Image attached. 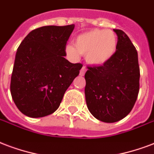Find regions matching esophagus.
Segmentation results:
<instances>
[{
  "label": "esophagus",
  "instance_id": "obj_1",
  "mask_svg": "<svg viewBox=\"0 0 154 154\" xmlns=\"http://www.w3.org/2000/svg\"><path fill=\"white\" fill-rule=\"evenodd\" d=\"M86 70H87L86 68L84 67V66H83V67H82L81 70H80V72H79V75H81V76L84 75V74H85V72H86Z\"/></svg>",
  "mask_w": 154,
  "mask_h": 154
}]
</instances>
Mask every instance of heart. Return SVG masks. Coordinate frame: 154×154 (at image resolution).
I'll list each match as a JSON object with an SVG mask.
<instances>
[{
    "label": "heart",
    "mask_w": 154,
    "mask_h": 154,
    "mask_svg": "<svg viewBox=\"0 0 154 154\" xmlns=\"http://www.w3.org/2000/svg\"><path fill=\"white\" fill-rule=\"evenodd\" d=\"M117 42L116 35L110 30L94 29L79 35L75 40V45H66L65 52L72 59H78L83 55L88 64L101 66L114 56Z\"/></svg>",
    "instance_id": "1"
}]
</instances>
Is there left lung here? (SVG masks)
<instances>
[{
	"mask_svg": "<svg viewBox=\"0 0 154 154\" xmlns=\"http://www.w3.org/2000/svg\"><path fill=\"white\" fill-rule=\"evenodd\" d=\"M118 35L116 52L109 62L88 66L85 73V99L90 113L104 122L125 118L136 103L140 88L138 54L125 32Z\"/></svg>",
	"mask_w": 154,
	"mask_h": 154,
	"instance_id": "8db88e82",
	"label": "left lung"
}]
</instances>
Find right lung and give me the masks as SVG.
<instances>
[{
	"label": "right lung",
	"instance_id": "right-lung-1",
	"mask_svg": "<svg viewBox=\"0 0 154 154\" xmlns=\"http://www.w3.org/2000/svg\"><path fill=\"white\" fill-rule=\"evenodd\" d=\"M75 25L45 26L30 32L17 49L10 92L16 106L31 118L53 114L83 66L65 58Z\"/></svg>",
	"mask_w": 154,
	"mask_h": 154
}]
</instances>
